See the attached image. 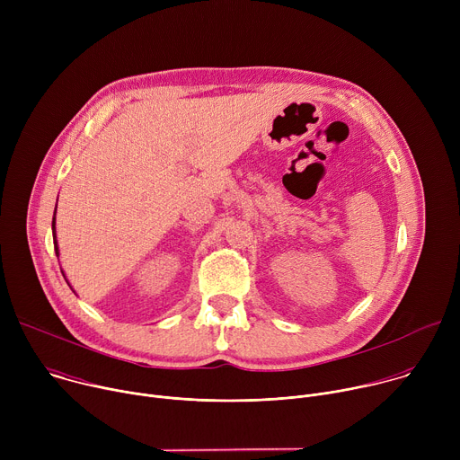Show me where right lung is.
Segmentation results:
<instances>
[{
	"mask_svg": "<svg viewBox=\"0 0 460 460\" xmlns=\"http://www.w3.org/2000/svg\"><path fill=\"white\" fill-rule=\"evenodd\" d=\"M54 224H56V211H54V218H52V238H54V251H56V254H59V251H58V242H56V227H54ZM63 273V271H61Z\"/></svg>",
	"mask_w": 460,
	"mask_h": 460,
	"instance_id": "right-lung-1",
	"label": "right lung"
}]
</instances>
